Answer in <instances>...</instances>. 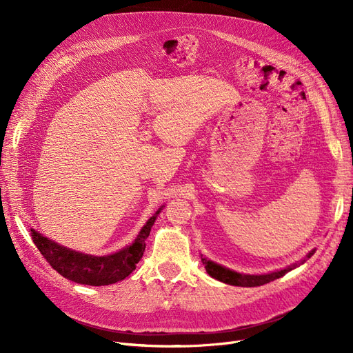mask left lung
<instances>
[{
    "label": "left lung",
    "mask_w": 353,
    "mask_h": 353,
    "mask_svg": "<svg viewBox=\"0 0 353 353\" xmlns=\"http://www.w3.org/2000/svg\"><path fill=\"white\" fill-rule=\"evenodd\" d=\"M312 254H314V250L308 253L307 257H311ZM201 260H202V263L205 265L206 272L210 273V276H212L216 281H221V282L228 283V285H234V286H260V285H265V283H269L272 281H275V279L283 276L286 272H290V270H292L294 268L298 266V265H294V266H290V268L282 269V270L266 273V275H245V273L234 272V270H230V269L221 266L218 263H214L212 260H208L203 256H201ZM304 262H305V260H303L301 263H304Z\"/></svg>",
    "instance_id": "1"
}]
</instances>
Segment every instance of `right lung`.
I'll return each instance as SVG.
<instances>
[{"instance_id": "1", "label": "right lung", "mask_w": 353, "mask_h": 353, "mask_svg": "<svg viewBox=\"0 0 353 353\" xmlns=\"http://www.w3.org/2000/svg\"><path fill=\"white\" fill-rule=\"evenodd\" d=\"M161 210L163 206L147 221L132 244L108 256H91L67 249L34 230H30V236L48 263L63 278L81 285H110L123 281L135 270L137 263L145 252V240L150 236L151 227Z\"/></svg>"}]
</instances>
